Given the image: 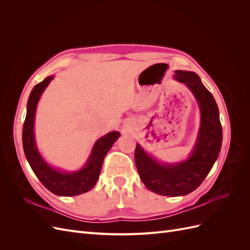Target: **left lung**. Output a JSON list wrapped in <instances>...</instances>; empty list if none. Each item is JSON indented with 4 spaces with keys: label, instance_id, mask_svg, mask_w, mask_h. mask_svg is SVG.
<instances>
[{
    "label": "left lung",
    "instance_id": "left-lung-1",
    "mask_svg": "<svg viewBox=\"0 0 250 250\" xmlns=\"http://www.w3.org/2000/svg\"><path fill=\"white\" fill-rule=\"evenodd\" d=\"M175 79L191 89L197 100L201 122L197 142L190 157L174 165H163L149 156L137 144L135 166L148 190L164 196H184L196 190L208 176L222 145V126L217 103L194 72L176 71Z\"/></svg>",
    "mask_w": 250,
    "mask_h": 250
}]
</instances>
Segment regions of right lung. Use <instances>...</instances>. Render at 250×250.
Segmentation results:
<instances>
[{
    "label": "right lung",
    "mask_w": 250,
    "mask_h": 250,
    "mask_svg": "<svg viewBox=\"0 0 250 250\" xmlns=\"http://www.w3.org/2000/svg\"><path fill=\"white\" fill-rule=\"evenodd\" d=\"M53 78L54 77L49 76L36 84L29 96L27 115L22 127V147L30 167L50 192L58 196H76L86 193L94 188L100 176L104 157L120 137V133L111 131L98 140L88 161L81 170L66 173L52 168L42 160L35 145L34 117L40 98Z\"/></svg>",
    "instance_id": "obj_1"
}]
</instances>
